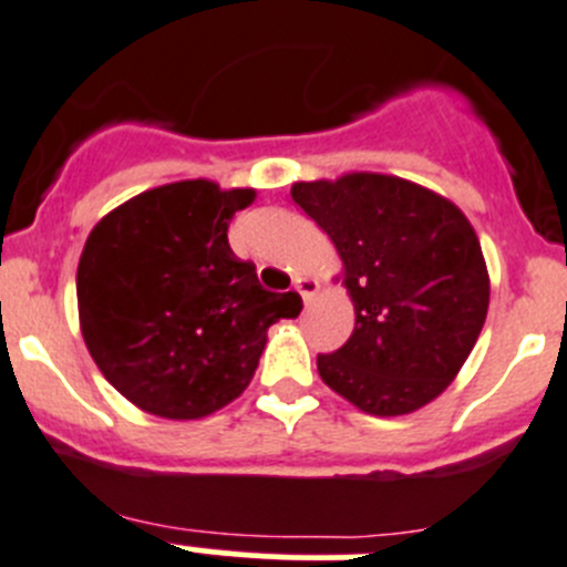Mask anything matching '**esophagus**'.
Instances as JSON below:
<instances>
[{
  "label": "esophagus",
  "mask_w": 567,
  "mask_h": 567,
  "mask_svg": "<svg viewBox=\"0 0 567 567\" xmlns=\"http://www.w3.org/2000/svg\"><path fill=\"white\" fill-rule=\"evenodd\" d=\"M293 288H296V293H299L301 299H305V305H308V301L313 299V293H316V288H319V282H316V279H308V277H299L293 282Z\"/></svg>",
  "instance_id": "34e87169"
}]
</instances>
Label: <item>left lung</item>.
I'll return each instance as SVG.
<instances>
[{
	"label": "left lung",
	"instance_id": "1",
	"mask_svg": "<svg viewBox=\"0 0 567 567\" xmlns=\"http://www.w3.org/2000/svg\"><path fill=\"white\" fill-rule=\"evenodd\" d=\"M296 204L330 235L355 301V330L319 355L332 391L374 416L442 394L473 352L489 308L481 243L462 209L396 176L299 182Z\"/></svg>",
	"mask_w": 567,
	"mask_h": 567
}]
</instances>
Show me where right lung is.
I'll return each mask as SVG.
<instances>
[{
  "label": "right lung",
  "instance_id": "1",
  "mask_svg": "<svg viewBox=\"0 0 567 567\" xmlns=\"http://www.w3.org/2000/svg\"><path fill=\"white\" fill-rule=\"evenodd\" d=\"M254 189L176 182L147 189L92 229L78 266L81 332L111 385L147 414L200 420L243 394L274 321L301 296L271 293L229 248Z\"/></svg>",
  "mask_w": 567,
  "mask_h": 567
}]
</instances>
